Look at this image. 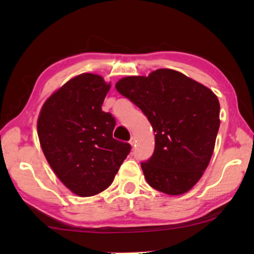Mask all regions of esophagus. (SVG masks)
<instances>
[{
	"mask_svg": "<svg viewBox=\"0 0 254 254\" xmlns=\"http://www.w3.org/2000/svg\"><path fill=\"white\" fill-rule=\"evenodd\" d=\"M128 143H130L131 145H134L135 144V137L131 136V139H130V141H128Z\"/></svg>",
	"mask_w": 254,
	"mask_h": 254,
	"instance_id": "obj_1",
	"label": "esophagus"
}]
</instances>
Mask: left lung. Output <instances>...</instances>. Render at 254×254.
<instances>
[{
    "instance_id": "8db88e82",
    "label": "left lung",
    "mask_w": 254,
    "mask_h": 254,
    "mask_svg": "<svg viewBox=\"0 0 254 254\" xmlns=\"http://www.w3.org/2000/svg\"><path fill=\"white\" fill-rule=\"evenodd\" d=\"M115 87L143 112L156 132L153 154L141 162L148 184L168 195L185 194L212 158L220 128L217 96L173 69L124 77Z\"/></svg>"
}]
</instances>
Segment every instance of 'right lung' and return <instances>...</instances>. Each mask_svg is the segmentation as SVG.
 Wrapping results in <instances>:
<instances>
[{"label": "right lung", "mask_w": 254, "mask_h": 254, "mask_svg": "<svg viewBox=\"0 0 254 254\" xmlns=\"http://www.w3.org/2000/svg\"><path fill=\"white\" fill-rule=\"evenodd\" d=\"M111 87L101 76L81 74L45 102L38 136L47 161L65 186L80 197L113 183L131 145L115 140V119L102 111Z\"/></svg>", "instance_id": "obj_1"}]
</instances>
